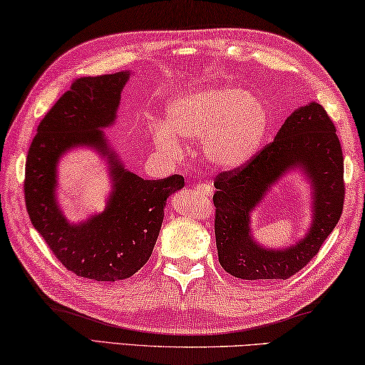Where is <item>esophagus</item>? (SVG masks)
<instances>
[{
	"mask_svg": "<svg viewBox=\"0 0 365 365\" xmlns=\"http://www.w3.org/2000/svg\"><path fill=\"white\" fill-rule=\"evenodd\" d=\"M196 190L200 191L201 195H204L205 197H209V196H212V193H214V188H212L209 183H200V185H197V187H196Z\"/></svg>",
	"mask_w": 365,
	"mask_h": 365,
	"instance_id": "esophagus-1",
	"label": "esophagus"
}]
</instances>
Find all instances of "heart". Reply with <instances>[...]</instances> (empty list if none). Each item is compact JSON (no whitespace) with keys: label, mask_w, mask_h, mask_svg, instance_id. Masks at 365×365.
<instances>
[{"label":"heart","mask_w":365,"mask_h":365,"mask_svg":"<svg viewBox=\"0 0 365 365\" xmlns=\"http://www.w3.org/2000/svg\"><path fill=\"white\" fill-rule=\"evenodd\" d=\"M165 125H155L156 148L169 156L182 153L178 137L201 140L212 165L233 170L254 158L269 129V111L260 98L237 88H204L172 97L165 105Z\"/></svg>","instance_id":"heart-1"}]
</instances>
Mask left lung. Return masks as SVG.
Masks as SVG:
<instances>
[{
  "mask_svg": "<svg viewBox=\"0 0 365 365\" xmlns=\"http://www.w3.org/2000/svg\"><path fill=\"white\" fill-rule=\"evenodd\" d=\"M292 168L302 170L314 188V222L294 247L263 248L251 236L250 214ZM214 187L215 242L222 268L246 281L289 279L319 252L341 217L343 153L332 119L316 102L297 108L273 142L242 168L218 174Z\"/></svg>",
  "mask_w": 365,
  "mask_h": 365,
  "instance_id": "left-lung-1",
  "label": "left lung"
}]
</instances>
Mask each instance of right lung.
<instances>
[{"label": "right lung", "mask_w": 365, "mask_h": 365, "mask_svg": "<svg viewBox=\"0 0 365 365\" xmlns=\"http://www.w3.org/2000/svg\"><path fill=\"white\" fill-rule=\"evenodd\" d=\"M129 76L125 70L75 79L39 123L25 163V204L33 227L65 268L101 282L128 279L148 262L168 197L185 185L177 174L143 180L111 151L102 129L115 123ZM78 146L108 158L114 190L103 212L70 224L56 204V164Z\"/></svg>", "instance_id": "1"}]
</instances>
